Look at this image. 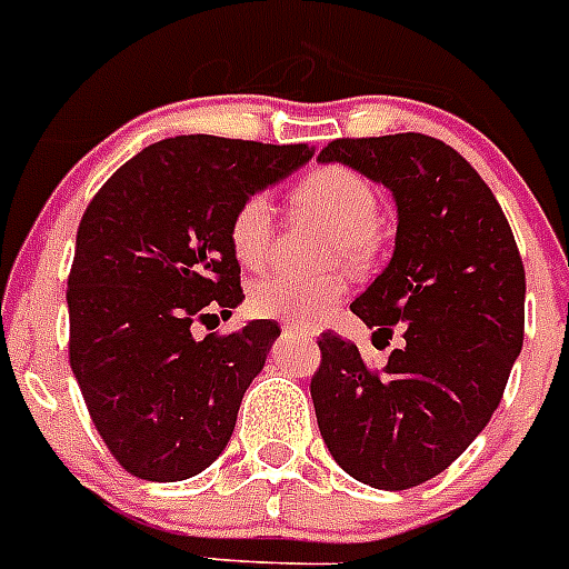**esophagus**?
Instances as JSON below:
<instances>
[{
	"label": "esophagus",
	"mask_w": 569,
	"mask_h": 569,
	"mask_svg": "<svg viewBox=\"0 0 569 569\" xmlns=\"http://www.w3.org/2000/svg\"><path fill=\"white\" fill-rule=\"evenodd\" d=\"M283 332H295V336H312L307 327H298V323H283Z\"/></svg>",
	"instance_id": "esophagus-1"
}]
</instances>
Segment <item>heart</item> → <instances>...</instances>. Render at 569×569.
I'll return each mask as SVG.
<instances>
[{
  "instance_id": "1",
  "label": "heart",
  "mask_w": 569,
  "mask_h": 569,
  "mask_svg": "<svg viewBox=\"0 0 569 569\" xmlns=\"http://www.w3.org/2000/svg\"><path fill=\"white\" fill-rule=\"evenodd\" d=\"M292 202L300 213L332 228L329 260L367 266L376 254V219H379V190L373 181L347 164H323L295 184ZM271 202L269 196H246L228 226L233 257L242 266H260L271 246ZM343 298V280L338 274L295 277L286 271L260 277L248 307L260 318L312 327L323 321Z\"/></svg>"
}]
</instances>
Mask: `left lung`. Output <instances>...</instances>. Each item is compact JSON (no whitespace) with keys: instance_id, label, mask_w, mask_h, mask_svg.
Segmentation results:
<instances>
[{"instance_id":"obj_1","label":"left lung","mask_w":569,"mask_h":569,"mask_svg":"<svg viewBox=\"0 0 569 569\" xmlns=\"http://www.w3.org/2000/svg\"><path fill=\"white\" fill-rule=\"evenodd\" d=\"M318 159L393 193V257L350 309L381 336L402 329L405 347L376 370L356 343L321 332L315 417L347 475L413 489L446 471L503 399L523 347V262L489 184L439 138H338Z\"/></svg>"}]
</instances>
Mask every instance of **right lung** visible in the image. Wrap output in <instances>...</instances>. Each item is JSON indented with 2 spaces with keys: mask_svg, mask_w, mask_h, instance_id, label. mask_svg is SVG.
Returning <instances> with one entry per match:
<instances>
[{
  "mask_svg": "<svg viewBox=\"0 0 569 569\" xmlns=\"http://www.w3.org/2000/svg\"><path fill=\"white\" fill-rule=\"evenodd\" d=\"M309 144L176 136L118 167L78 228L69 361L89 417L130 475L176 483L226 451L242 396L280 336L196 323L242 303L228 226L246 196L312 159Z\"/></svg>",
  "mask_w": 569,
  "mask_h": 569,
  "instance_id": "obj_1",
  "label": "right lung"
}]
</instances>
